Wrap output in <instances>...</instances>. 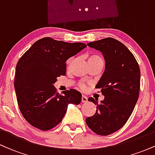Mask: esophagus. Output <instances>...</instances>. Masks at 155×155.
<instances>
[{"instance_id": "esophagus-1", "label": "esophagus", "mask_w": 155, "mask_h": 155, "mask_svg": "<svg viewBox=\"0 0 155 155\" xmlns=\"http://www.w3.org/2000/svg\"><path fill=\"white\" fill-rule=\"evenodd\" d=\"M81 102H82V103H87V97H86L85 95L81 96Z\"/></svg>"}]
</instances>
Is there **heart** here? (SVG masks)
Masks as SVG:
<instances>
[{"mask_svg":"<svg viewBox=\"0 0 155 155\" xmlns=\"http://www.w3.org/2000/svg\"><path fill=\"white\" fill-rule=\"evenodd\" d=\"M90 60H103L100 56H98V55H92V56H90V58H88V61H90ZM81 88L84 89L85 88L84 85L81 84Z\"/></svg>","mask_w":155,"mask_h":155,"instance_id":"1","label":"heart"}]
</instances>
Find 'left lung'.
I'll return each mask as SVG.
<instances>
[{
    "instance_id": "1",
    "label": "left lung",
    "mask_w": 155,
    "mask_h": 155,
    "mask_svg": "<svg viewBox=\"0 0 155 155\" xmlns=\"http://www.w3.org/2000/svg\"><path fill=\"white\" fill-rule=\"evenodd\" d=\"M87 46L102 53L106 65L95 86L104 99L98 104L89 97L97 105V110L86 119V123L96 134L108 136L123 127L134 109L140 90V68L130 51L116 39L104 38Z\"/></svg>"
}]
</instances>
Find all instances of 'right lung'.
<instances>
[{"instance_id":"right-lung-1","label":"right lung","mask_w":155,"mask_h":155,"mask_svg":"<svg viewBox=\"0 0 155 155\" xmlns=\"http://www.w3.org/2000/svg\"><path fill=\"white\" fill-rule=\"evenodd\" d=\"M87 47L84 43H67L49 38L35 41L16 66L15 88L22 116L32 126L50 130L63 120L70 104L78 105L81 94L71 89L57 92V78L66 74V63Z\"/></svg>"}]
</instances>
